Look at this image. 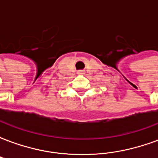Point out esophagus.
<instances>
[{
  "label": "esophagus",
  "mask_w": 158,
  "mask_h": 158,
  "mask_svg": "<svg viewBox=\"0 0 158 158\" xmlns=\"http://www.w3.org/2000/svg\"><path fill=\"white\" fill-rule=\"evenodd\" d=\"M84 73H85L84 71H79V72H78V74H84Z\"/></svg>",
  "instance_id": "1"
}]
</instances>
